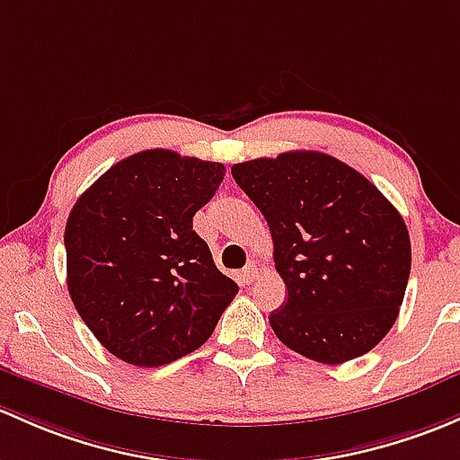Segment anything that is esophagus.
I'll use <instances>...</instances> for the list:
<instances>
[{"label":"esophagus","instance_id":"esophagus-1","mask_svg":"<svg viewBox=\"0 0 460 460\" xmlns=\"http://www.w3.org/2000/svg\"><path fill=\"white\" fill-rule=\"evenodd\" d=\"M258 275H260V264L255 262V260H251V262L244 267V273H243L244 282L246 284H253L255 279H258Z\"/></svg>","mask_w":460,"mask_h":460}]
</instances>
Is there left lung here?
<instances>
[{
    "instance_id": "left-lung-1",
    "label": "left lung",
    "mask_w": 460,
    "mask_h": 460,
    "mask_svg": "<svg viewBox=\"0 0 460 460\" xmlns=\"http://www.w3.org/2000/svg\"><path fill=\"white\" fill-rule=\"evenodd\" d=\"M262 211L288 297L269 322L319 364L372 350L393 328L412 264L405 222L357 169L322 152H287L231 167Z\"/></svg>"
}]
</instances>
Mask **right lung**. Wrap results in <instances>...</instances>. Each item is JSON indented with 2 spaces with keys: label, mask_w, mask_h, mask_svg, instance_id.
<instances>
[{
  "label": "right lung",
  "mask_w": 460,
  "mask_h": 460,
  "mask_svg": "<svg viewBox=\"0 0 460 460\" xmlns=\"http://www.w3.org/2000/svg\"><path fill=\"white\" fill-rule=\"evenodd\" d=\"M222 178V163L145 149L110 167L72 207L67 291L119 359L156 368L190 355L238 293L193 231Z\"/></svg>",
  "instance_id": "obj_1"
}]
</instances>
